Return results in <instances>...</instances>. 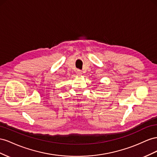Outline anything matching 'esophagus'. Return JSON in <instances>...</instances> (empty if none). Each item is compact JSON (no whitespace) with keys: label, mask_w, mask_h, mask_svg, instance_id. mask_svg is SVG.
I'll return each mask as SVG.
<instances>
[{"label":"esophagus","mask_w":157,"mask_h":157,"mask_svg":"<svg viewBox=\"0 0 157 157\" xmlns=\"http://www.w3.org/2000/svg\"><path fill=\"white\" fill-rule=\"evenodd\" d=\"M76 74H77L78 75H80L82 74V70L78 69L77 70H76Z\"/></svg>","instance_id":"1"}]
</instances>
